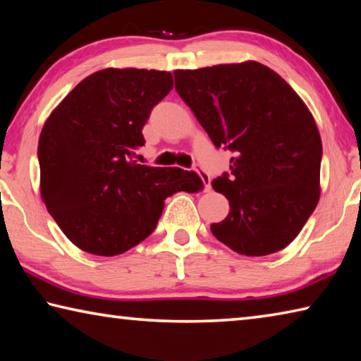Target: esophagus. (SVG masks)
<instances>
[{
	"label": "esophagus",
	"mask_w": 361,
	"mask_h": 361,
	"mask_svg": "<svg viewBox=\"0 0 361 361\" xmlns=\"http://www.w3.org/2000/svg\"><path fill=\"white\" fill-rule=\"evenodd\" d=\"M195 172H197L200 178H202L204 186H205V191H210V188H212V185H210V175L207 173L204 169H200V167H195Z\"/></svg>",
	"instance_id": "obj_1"
}]
</instances>
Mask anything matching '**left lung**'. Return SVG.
Wrapping results in <instances>:
<instances>
[{
  "label": "left lung",
  "instance_id": "1",
  "mask_svg": "<svg viewBox=\"0 0 361 361\" xmlns=\"http://www.w3.org/2000/svg\"><path fill=\"white\" fill-rule=\"evenodd\" d=\"M173 76L213 145L234 152L231 172L212 181L231 207L212 234L240 255L280 252L320 199L322 140L312 114L285 79L258 62Z\"/></svg>",
  "mask_w": 361,
  "mask_h": 361
}]
</instances>
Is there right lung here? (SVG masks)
<instances>
[{
	"instance_id": "add662e5",
	"label": "right lung",
	"mask_w": 361,
	"mask_h": 361,
	"mask_svg": "<svg viewBox=\"0 0 361 361\" xmlns=\"http://www.w3.org/2000/svg\"><path fill=\"white\" fill-rule=\"evenodd\" d=\"M172 87V73L106 68L49 116L38 145L41 197L78 248L124 253L156 229L169 195L204 188L195 172L133 161L151 109Z\"/></svg>"
}]
</instances>
